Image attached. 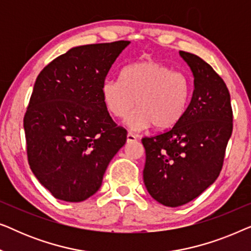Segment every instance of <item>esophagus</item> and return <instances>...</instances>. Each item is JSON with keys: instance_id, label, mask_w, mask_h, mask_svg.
Masks as SVG:
<instances>
[{"instance_id": "1", "label": "esophagus", "mask_w": 251, "mask_h": 251, "mask_svg": "<svg viewBox=\"0 0 251 251\" xmlns=\"http://www.w3.org/2000/svg\"><path fill=\"white\" fill-rule=\"evenodd\" d=\"M136 140H137V137L133 135V133L128 132V135H126V142L131 143V142H136Z\"/></svg>"}]
</instances>
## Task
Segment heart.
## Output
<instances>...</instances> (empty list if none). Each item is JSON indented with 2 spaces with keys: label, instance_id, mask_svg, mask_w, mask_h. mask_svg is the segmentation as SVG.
Returning <instances> with one entry per match:
<instances>
[{
  "label": "heart",
  "instance_id": "1",
  "mask_svg": "<svg viewBox=\"0 0 251 251\" xmlns=\"http://www.w3.org/2000/svg\"><path fill=\"white\" fill-rule=\"evenodd\" d=\"M101 97L106 109L116 119H126L135 105L138 107L128 121L132 130L151 125L163 130L176 125L184 115L191 83L181 72L157 61L143 60L123 68L120 81L106 80Z\"/></svg>",
  "mask_w": 251,
  "mask_h": 251
}]
</instances>
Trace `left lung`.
I'll return each mask as SVG.
<instances>
[{
  "mask_svg": "<svg viewBox=\"0 0 251 251\" xmlns=\"http://www.w3.org/2000/svg\"><path fill=\"white\" fill-rule=\"evenodd\" d=\"M179 53L193 72L190 104L173 128L142 139L144 183L151 197L167 207L194 200L217 179L233 130L225 82L197 54Z\"/></svg>",
  "mask_w": 251,
  "mask_h": 251,
  "instance_id": "obj_1",
  "label": "left lung"
}]
</instances>
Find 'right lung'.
Here are the masks:
<instances>
[{
	"label": "right lung",
	"instance_id": "right-lung-1",
	"mask_svg": "<svg viewBox=\"0 0 251 251\" xmlns=\"http://www.w3.org/2000/svg\"><path fill=\"white\" fill-rule=\"evenodd\" d=\"M129 41L73 48L41 71L24 116L27 160L56 199L87 200L100 187L108 163L126 144L101 85Z\"/></svg>",
	"mask_w": 251,
	"mask_h": 251
}]
</instances>
